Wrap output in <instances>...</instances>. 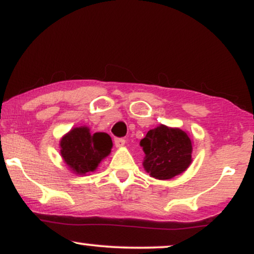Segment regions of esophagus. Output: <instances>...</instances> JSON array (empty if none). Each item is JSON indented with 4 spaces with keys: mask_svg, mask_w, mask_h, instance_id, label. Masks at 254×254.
Here are the masks:
<instances>
[{
    "mask_svg": "<svg viewBox=\"0 0 254 254\" xmlns=\"http://www.w3.org/2000/svg\"><path fill=\"white\" fill-rule=\"evenodd\" d=\"M115 144H116V147H117V148H122L125 144V139L124 138H116L115 139Z\"/></svg>",
    "mask_w": 254,
    "mask_h": 254,
    "instance_id": "esophagus-1",
    "label": "esophagus"
}]
</instances>
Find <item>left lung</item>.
<instances>
[{"label": "left lung", "instance_id": "8db88e82", "mask_svg": "<svg viewBox=\"0 0 254 254\" xmlns=\"http://www.w3.org/2000/svg\"><path fill=\"white\" fill-rule=\"evenodd\" d=\"M145 154L143 167L155 179L168 180L179 176L192 162V139L186 131L160 124L141 139Z\"/></svg>", "mask_w": 254, "mask_h": 254}]
</instances>
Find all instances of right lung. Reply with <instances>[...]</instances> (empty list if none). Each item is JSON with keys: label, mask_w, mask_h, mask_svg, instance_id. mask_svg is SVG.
<instances>
[{"label": "right lung", "mask_w": 254, "mask_h": 254, "mask_svg": "<svg viewBox=\"0 0 254 254\" xmlns=\"http://www.w3.org/2000/svg\"><path fill=\"white\" fill-rule=\"evenodd\" d=\"M112 139L106 132H90L87 127H77L66 132L60 141L61 156L75 174L86 176L94 172L110 155Z\"/></svg>", "instance_id": "add662e5"}]
</instances>
